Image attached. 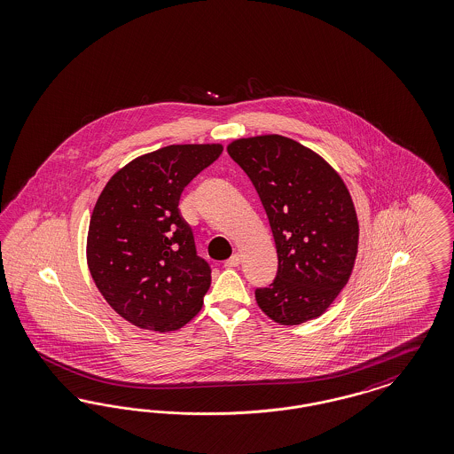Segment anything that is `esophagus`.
<instances>
[{"instance_id": "esophagus-1", "label": "esophagus", "mask_w": 454, "mask_h": 454, "mask_svg": "<svg viewBox=\"0 0 454 454\" xmlns=\"http://www.w3.org/2000/svg\"><path fill=\"white\" fill-rule=\"evenodd\" d=\"M239 264H240V254H237V253L225 261L227 268H236Z\"/></svg>"}]
</instances>
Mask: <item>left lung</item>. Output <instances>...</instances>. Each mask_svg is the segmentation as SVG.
<instances>
[{
  "mask_svg": "<svg viewBox=\"0 0 454 454\" xmlns=\"http://www.w3.org/2000/svg\"><path fill=\"white\" fill-rule=\"evenodd\" d=\"M227 151L253 181L277 244V277L256 288L257 305L285 325L322 316L348 283L357 253V218L344 181L292 138H240Z\"/></svg>",
  "mask_w": 454,
  "mask_h": 454,
  "instance_id": "left-lung-1",
  "label": "left lung"
}]
</instances>
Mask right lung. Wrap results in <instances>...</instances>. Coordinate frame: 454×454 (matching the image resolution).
Wrapping results in <instances>:
<instances>
[{"label":"right lung","instance_id":"1","mask_svg":"<svg viewBox=\"0 0 454 454\" xmlns=\"http://www.w3.org/2000/svg\"><path fill=\"white\" fill-rule=\"evenodd\" d=\"M222 145H168L134 159L106 183L90 220L88 266L112 309L149 331H176L197 316L212 268L198 256L179 212L184 188Z\"/></svg>","mask_w":454,"mask_h":454}]
</instances>
